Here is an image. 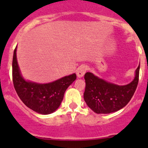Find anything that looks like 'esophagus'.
<instances>
[{"label": "esophagus", "mask_w": 148, "mask_h": 148, "mask_svg": "<svg viewBox=\"0 0 148 148\" xmlns=\"http://www.w3.org/2000/svg\"><path fill=\"white\" fill-rule=\"evenodd\" d=\"M87 70V67L85 65H81L77 69V75L79 78H82Z\"/></svg>", "instance_id": "34e87169"}]
</instances>
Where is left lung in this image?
<instances>
[{"mask_svg": "<svg viewBox=\"0 0 148 148\" xmlns=\"http://www.w3.org/2000/svg\"><path fill=\"white\" fill-rule=\"evenodd\" d=\"M140 65L135 77L130 83L117 85L99 78L91 72L84 75L85 91L84 99L88 107L97 114H109L123 108L130 101L137 89Z\"/></svg>", "mask_w": 148, "mask_h": 148, "instance_id": "8db88e82", "label": "left lung"}]
</instances>
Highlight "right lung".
I'll return each instance as SVG.
<instances>
[{
	"mask_svg": "<svg viewBox=\"0 0 148 148\" xmlns=\"http://www.w3.org/2000/svg\"><path fill=\"white\" fill-rule=\"evenodd\" d=\"M16 48L12 63L13 82L16 93L25 105L36 112L41 114L53 113L59 108L65 91L75 81L77 75L72 74L47 84L26 81L22 77L18 64Z\"/></svg>",
	"mask_w": 148,
	"mask_h": 148,
	"instance_id": "right-lung-1",
	"label": "right lung"
}]
</instances>
